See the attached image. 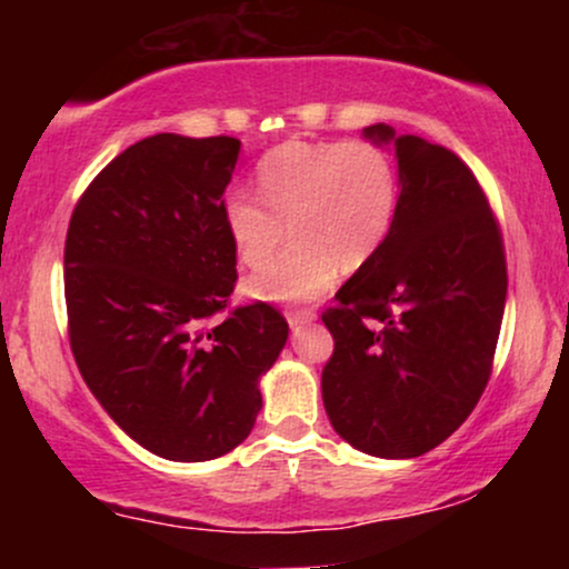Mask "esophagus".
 Masks as SVG:
<instances>
[{
    "mask_svg": "<svg viewBox=\"0 0 569 569\" xmlns=\"http://www.w3.org/2000/svg\"><path fill=\"white\" fill-rule=\"evenodd\" d=\"M286 318H289V323L293 329H299V326H307L316 321V312L310 310V307H302V310H289L286 312Z\"/></svg>",
    "mask_w": 569,
    "mask_h": 569,
    "instance_id": "obj_1",
    "label": "esophagus"
}]
</instances>
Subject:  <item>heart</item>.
<instances>
[{"label": "heart", "mask_w": 569, "mask_h": 569, "mask_svg": "<svg viewBox=\"0 0 569 569\" xmlns=\"http://www.w3.org/2000/svg\"><path fill=\"white\" fill-rule=\"evenodd\" d=\"M257 187L259 198L246 189L227 194L224 224L251 270L269 261L287 229L292 234L276 263L248 278L246 291L262 302L321 297L339 272L369 264L393 230L398 173L375 143L283 141L259 160Z\"/></svg>", "instance_id": "1"}]
</instances>
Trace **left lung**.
Here are the masks:
<instances>
[{
	"mask_svg": "<svg viewBox=\"0 0 569 569\" xmlns=\"http://www.w3.org/2000/svg\"><path fill=\"white\" fill-rule=\"evenodd\" d=\"M396 221L358 267L323 323L335 352L323 407L345 441L375 457H420L466 422L492 375L508 272L500 224L471 168L452 149L393 128Z\"/></svg>",
	"mask_w": 569,
	"mask_h": 569,
	"instance_id": "8db88e82",
	"label": "left lung"
}]
</instances>
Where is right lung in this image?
Wrapping results in <instances>:
<instances>
[{
  "mask_svg": "<svg viewBox=\"0 0 569 569\" xmlns=\"http://www.w3.org/2000/svg\"><path fill=\"white\" fill-rule=\"evenodd\" d=\"M238 152L232 136L133 143L77 200L63 246L82 380L130 439L176 462L213 460L251 433L259 377L289 337L272 305L230 307L224 189Z\"/></svg>",
  "mask_w": 569,
  "mask_h": 569,
  "instance_id": "obj_1",
  "label": "right lung"
}]
</instances>
